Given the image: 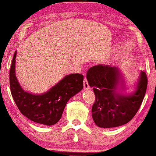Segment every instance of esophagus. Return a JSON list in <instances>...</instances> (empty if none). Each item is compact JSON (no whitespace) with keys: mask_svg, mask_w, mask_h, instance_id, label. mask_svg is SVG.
<instances>
[{"mask_svg":"<svg viewBox=\"0 0 156 156\" xmlns=\"http://www.w3.org/2000/svg\"><path fill=\"white\" fill-rule=\"evenodd\" d=\"M83 88H84V89H89L88 81H87V79L86 78H84V79H83Z\"/></svg>","mask_w":156,"mask_h":156,"instance_id":"34e87169","label":"esophagus"}]
</instances>
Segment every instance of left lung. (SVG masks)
Instances as JSON below:
<instances>
[{
    "mask_svg": "<svg viewBox=\"0 0 156 156\" xmlns=\"http://www.w3.org/2000/svg\"><path fill=\"white\" fill-rule=\"evenodd\" d=\"M120 77L118 68L103 64L93 66L87 71V80L95 94L92 118L101 128H114L128 123L144 100L147 87L145 72L141 73L136 92L128 96L116 92Z\"/></svg>",
    "mask_w": 156,
    "mask_h": 156,
    "instance_id": "obj_1",
    "label": "left lung"
}]
</instances>
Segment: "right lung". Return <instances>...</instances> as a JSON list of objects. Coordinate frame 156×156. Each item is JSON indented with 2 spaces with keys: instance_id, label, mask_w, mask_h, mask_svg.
Instances as JSON below:
<instances>
[{
  "instance_id": "obj_1",
  "label": "right lung",
  "mask_w": 156,
  "mask_h": 156,
  "mask_svg": "<svg viewBox=\"0 0 156 156\" xmlns=\"http://www.w3.org/2000/svg\"><path fill=\"white\" fill-rule=\"evenodd\" d=\"M14 53L9 70V83L12 96L17 108L25 117L31 121L45 125H53L59 121L67 101L83 89V76L70 74L42 94H32L21 88L15 76Z\"/></svg>"
}]
</instances>
